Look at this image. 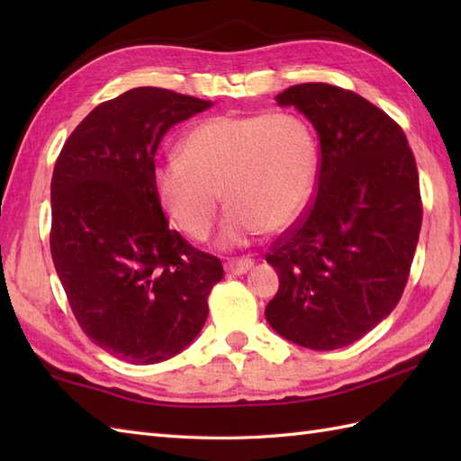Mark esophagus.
<instances>
[{"instance_id":"obj_1","label":"esophagus","mask_w":461,"mask_h":461,"mask_svg":"<svg viewBox=\"0 0 461 461\" xmlns=\"http://www.w3.org/2000/svg\"><path fill=\"white\" fill-rule=\"evenodd\" d=\"M225 271L231 273V276H243L253 267V259L249 258H233L225 261Z\"/></svg>"}]
</instances>
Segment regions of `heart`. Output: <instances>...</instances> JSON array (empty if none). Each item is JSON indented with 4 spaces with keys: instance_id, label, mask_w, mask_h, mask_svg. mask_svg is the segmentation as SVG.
<instances>
[{
    "instance_id": "obj_1",
    "label": "heart",
    "mask_w": 461,
    "mask_h": 461,
    "mask_svg": "<svg viewBox=\"0 0 461 461\" xmlns=\"http://www.w3.org/2000/svg\"><path fill=\"white\" fill-rule=\"evenodd\" d=\"M315 178V136L293 113L212 116L185 132L178 156L154 172L162 208L192 240L210 236L223 194L230 208L220 241L228 248L295 221Z\"/></svg>"
}]
</instances>
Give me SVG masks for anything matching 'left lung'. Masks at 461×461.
I'll return each instance as SVG.
<instances>
[{
	"label": "left lung",
	"instance_id": "1",
	"mask_svg": "<svg viewBox=\"0 0 461 461\" xmlns=\"http://www.w3.org/2000/svg\"><path fill=\"white\" fill-rule=\"evenodd\" d=\"M315 126L317 195L271 246L279 276L271 329L312 350L365 337L402 297L422 225L414 154L404 131L360 95L303 83L276 96Z\"/></svg>",
	"mask_w": 461,
	"mask_h": 461
}]
</instances>
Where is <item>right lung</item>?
<instances>
[{
	"mask_svg": "<svg viewBox=\"0 0 461 461\" xmlns=\"http://www.w3.org/2000/svg\"><path fill=\"white\" fill-rule=\"evenodd\" d=\"M212 101L139 86L101 103L68 136L51 180V256L83 332L109 355L154 365L208 319L218 258L168 228L154 156L174 124Z\"/></svg>",
	"mask_w": 461,
	"mask_h": 461,
	"instance_id": "add662e5",
	"label": "right lung"
}]
</instances>
